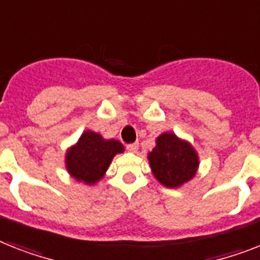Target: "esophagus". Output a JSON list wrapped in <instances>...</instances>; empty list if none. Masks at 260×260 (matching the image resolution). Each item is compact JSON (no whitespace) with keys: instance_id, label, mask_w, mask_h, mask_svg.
<instances>
[{"instance_id":"34e87169","label":"esophagus","mask_w":260,"mask_h":260,"mask_svg":"<svg viewBox=\"0 0 260 260\" xmlns=\"http://www.w3.org/2000/svg\"><path fill=\"white\" fill-rule=\"evenodd\" d=\"M126 150L130 151V153H137V150H138V145L137 143H130V145L126 146Z\"/></svg>"}]
</instances>
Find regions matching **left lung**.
Listing matches in <instances>:
<instances>
[{
    "mask_svg": "<svg viewBox=\"0 0 260 260\" xmlns=\"http://www.w3.org/2000/svg\"><path fill=\"white\" fill-rule=\"evenodd\" d=\"M155 143L147 159L156 181L170 188L181 187L191 181L199 166V156L194 147L174 133L160 134Z\"/></svg>",
    "mask_w": 260,
    "mask_h": 260,
    "instance_id": "left-lung-1",
    "label": "left lung"
}]
</instances>
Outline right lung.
I'll use <instances>...</instances> for the list:
<instances>
[{
    "instance_id": "obj_1",
    "label": "right lung",
    "mask_w": 260,
    "mask_h": 260,
    "mask_svg": "<svg viewBox=\"0 0 260 260\" xmlns=\"http://www.w3.org/2000/svg\"><path fill=\"white\" fill-rule=\"evenodd\" d=\"M123 150L125 147L119 141L104 139L98 133L87 130L68 150L66 169L78 182L94 184L104 178L113 158L123 153Z\"/></svg>"
}]
</instances>
